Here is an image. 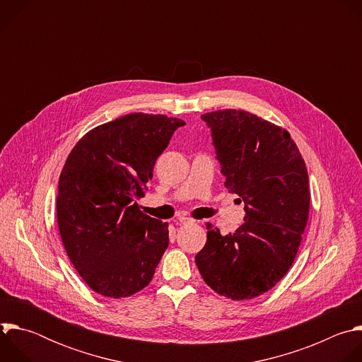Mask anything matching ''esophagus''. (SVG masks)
I'll return each instance as SVG.
<instances>
[{
	"instance_id": "obj_1",
	"label": "esophagus",
	"mask_w": 362,
	"mask_h": 362,
	"mask_svg": "<svg viewBox=\"0 0 362 362\" xmlns=\"http://www.w3.org/2000/svg\"><path fill=\"white\" fill-rule=\"evenodd\" d=\"M177 221H179V223H180V225H189V223H194V222H196L194 219H192V218H186V216H180Z\"/></svg>"
}]
</instances>
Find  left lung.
I'll return each instance as SVG.
<instances>
[{
    "label": "left lung",
    "mask_w": 362,
    "mask_h": 362,
    "mask_svg": "<svg viewBox=\"0 0 362 362\" xmlns=\"http://www.w3.org/2000/svg\"><path fill=\"white\" fill-rule=\"evenodd\" d=\"M202 120L212 132L225 186L243 200L246 215L225 236L206 226L194 261L215 292L252 299L274 288L295 261L311 200L306 166L291 134L256 115L226 109Z\"/></svg>",
    "instance_id": "1"
}]
</instances>
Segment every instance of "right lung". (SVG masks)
Instances as JSON below:
<instances>
[{
    "instance_id": "right-lung-1",
    "label": "right lung",
    "mask_w": 362,
    "mask_h": 362,
    "mask_svg": "<svg viewBox=\"0 0 362 362\" xmlns=\"http://www.w3.org/2000/svg\"><path fill=\"white\" fill-rule=\"evenodd\" d=\"M185 122L132 113L94 127L73 147L59 180L57 222L70 261L97 293L147 286L169 245L168 223L139 209L153 168Z\"/></svg>"
}]
</instances>
